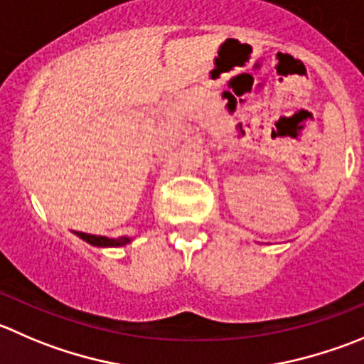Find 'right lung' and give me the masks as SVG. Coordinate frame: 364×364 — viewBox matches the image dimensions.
<instances>
[{"mask_svg":"<svg viewBox=\"0 0 364 364\" xmlns=\"http://www.w3.org/2000/svg\"><path fill=\"white\" fill-rule=\"evenodd\" d=\"M76 235L80 236V238H83L85 242L92 243V245H97V247H119L129 242V238H126V236H119V238H107V236L88 235V232H81V231H76Z\"/></svg>","mask_w":364,"mask_h":364,"instance_id":"obj_1","label":"right lung"}]
</instances>
